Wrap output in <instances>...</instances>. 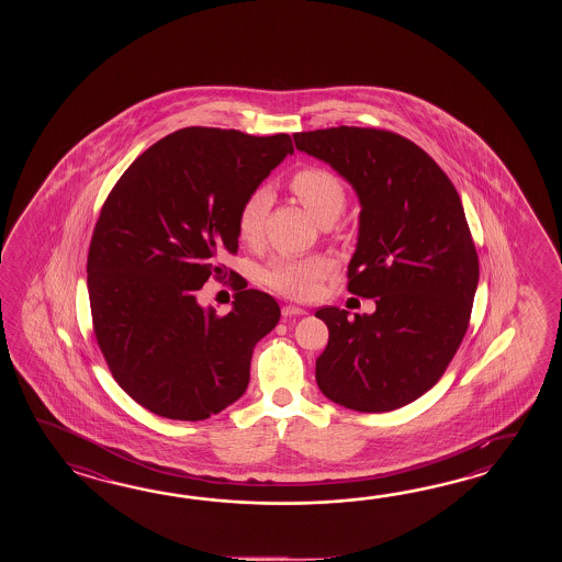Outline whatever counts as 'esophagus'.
Listing matches in <instances>:
<instances>
[{
	"mask_svg": "<svg viewBox=\"0 0 562 562\" xmlns=\"http://www.w3.org/2000/svg\"><path fill=\"white\" fill-rule=\"evenodd\" d=\"M281 313H283V317H297V315H305L307 311L301 310L297 305H285Z\"/></svg>",
	"mask_w": 562,
	"mask_h": 562,
	"instance_id": "1",
	"label": "esophagus"
}]
</instances>
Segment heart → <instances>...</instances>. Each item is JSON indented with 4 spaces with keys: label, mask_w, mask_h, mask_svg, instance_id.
Returning <instances> with one entry per match:
<instances>
[{
    "label": "heart",
    "mask_w": 562,
    "mask_h": 562,
    "mask_svg": "<svg viewBox=\"0 0 562 562\" xmlns=\"http://www.w3.org/2000/svg\"><path fill=\"white\" fill-rule=\"evenodd\" d=\"M289 189L299 203L319 223H331L346 204L344 182L331 170L303 167L289 179ZM271 206V192L255 191L243 201L237 215V235L243 243L255 245L263 235L265 216ZM334 271L331 259L323 255L310 257H277L263 269L265 285L291 299H311L325 277Z\"/></svg>",
    "instance_id": "b5f03b06"
}]
</instances>
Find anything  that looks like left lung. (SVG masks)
<instances>
[{"instance_id": "8db88e82", "label": "left lung", "mask_w": 562, "mask_h": 562, "mask_svg": "<svg viewBox=\"0 0 562 562\" xmlns=\"http://www.w3.org/2000/svg\"><path fill=\"white\" fill-rule=\"evenodd\" d=\"M299 150L335 168L361 204L349 293L371 315H315L329 341L315 380L339 406L380 414L406 406L442 378L467 335L477 255L452 180L418 144L378 128L297 132Z\"/></svg>"}]
</instances>
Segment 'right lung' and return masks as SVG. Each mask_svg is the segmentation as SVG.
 I'll list each match as a JSON object with an SVG mask.
<instances>
[{"label":"right lung","instance_id":"add662e5","mask_svg":"<svg viewBox=\"0 0 562 562\" xmlns=\"http://www.w3.org/2000/svg\"><path fill=\"white\" fill-rule=\"evenodd\" d=\"M286 155L289 134L191 126L153 144L108 194L86 267L95 341L156 416L199 422L245 394L252 349L281 310L245 283L218 317L196 291L227 273L218 261L239 249L240 204Z\"/></svg>","mask_w":562,"mask_h":562}]
</instances>
